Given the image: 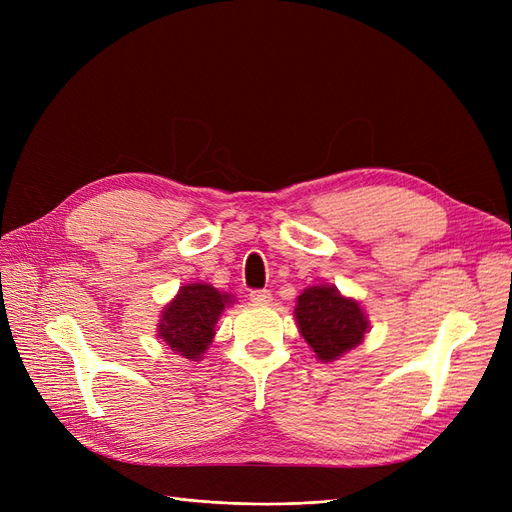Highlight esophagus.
I'll return each mask as SVG.
<instances>
[{
	"mask_svg": "<svg viewBox=\"0 0 512 512\" xmlns=\"http://www.w3.org/2000/svg\"><path fill=\"white\" fill-rule=\"evenodd\" d=\"M250 299L258 305H269L273 301V294L269 290H252L250 292Z\"/></svg>",
	"mask_w": 512,
	"mask_h": 512,
	"instance_id": "esophagus-1",
	"label": "esophagus"
}]
</instances>
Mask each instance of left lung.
<instances>
[{
	"mask_svg": "<svg viewBox=\"0 0 512 512\" xmlns=\"http://www.w3.org/2000/svg\"><path fill=\"white\" fill-rule=\"evenodd\" d=\"M299 333L320 363H333L359 346L369 333L363 305L333 284L307 286L294 305Z\"/></svg>",
	"mask_w": 512,
	"mask_h": 512,
	"instance_id": "left-lung-1",
	"label": "left lung"
}]
</instances>
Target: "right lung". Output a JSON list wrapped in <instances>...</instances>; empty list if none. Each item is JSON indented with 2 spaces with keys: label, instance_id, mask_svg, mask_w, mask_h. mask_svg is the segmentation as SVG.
Here are the masks:
<instances>
[{
  "label": "right lung",
  "instance_id": "1",
  "mask_svg": "<svg viewBox=\"0 0 512 512\" xmlns=\"http://www.w3.org/2000/svg\"><path fill=\"white\" fill-rule=\"evenodd\" d=\"M230 292H220L205 282L185 284L170 299L158 320V337L183 359L200 361L215 337V324L228 305Z\"/></svg>",
  "mask_w": 512,
  "mask_h": 512
}]
</instances>
